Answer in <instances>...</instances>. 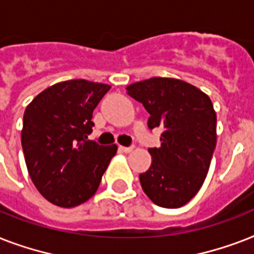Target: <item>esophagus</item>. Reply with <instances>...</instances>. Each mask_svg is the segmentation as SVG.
Masks as SVG:
<instances>
[{
	"mask_svg": "<svg viewBox=\"0 0 254 254\" xmlns=\"http://www.w3.org/2000/svg\"><path fill=\"white\" fill-rule=\"evenodd\" d=\"M119 149L121 151H124V153H130V151L133 150L134 147L133 146H119Z\"/></svg>",
	"mask_w": 254,
	"mask_h": 254,
	"instance_id": "34e87169",
	"label": "esophagus"
}]
</instances>
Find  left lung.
Returning a JSON list of instances; mask_svg holds the SVG:
<instances>
[{"label": "left lung", "instance_id": "left-lung-1", "mask_svg": "<svg viewBox=\"0 0 254 254\" xmlns=\"http://www.w3.org/2000/svg\"><path fill=\"white\" fill-rule=\"evenodd\" d=\"M142 104L150 130L161 127V146L150 147L151 166L139 174L147 196L159 207L179 208L200 190L216 146V113L196 87L170 77H151L127 88Z\"/></svg>", "mask_w": 254, "mask_h": 254}]
</instances>
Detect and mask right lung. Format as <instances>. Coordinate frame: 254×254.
<instances>
[{"instance_id": "obj_1", "label": "right lung", "mask_w": 254, "mask_h": 254, "mask_svg": "<svg viewBox=\"0 0 254 254\" xmlns=\"http://www.w3.org/2000/svg\"><path fill=\"white\" fill-rule=\"evenodd\" d=\"M111 85L76 79L41 92L23 115L21 142L29 175L55 205L71 208L97 191L117 146L88 139L92 115Z\"/></svg>"}]
</instances>
